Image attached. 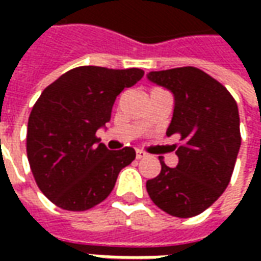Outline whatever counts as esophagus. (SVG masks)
Instances as JSON below:
<instances>
[{
  "label": "esophagus",
  "mask_w": 261,
  "mask_h": 261,
  "mask_svg": "<svg viewBox=\"0 0 261 261\" xmlns=\"http://www.w3.org/2000/svg\"><path fill=\"white\" fill-rule=\"evenodd\" d=\"M146 156H148V154L144 152V151H141V149H138V151H136V158H138V160H144V158H146Z\"/></svg>",
  "instance_id": "34e87169"
}]
</instances>
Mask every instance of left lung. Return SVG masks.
Listing matches in <instances>:
<instances>
[{
  "mask_svg": "<svg viewBox=\"0 0 261 261\" xmlns=\"http://www.w3.org/2000/svg\"><path fill=\"white\" fill-rule=\"evenodd\" d=\"M148 80L174 94L167 136H178L175 168L166 166L146 181L151 200L168 215L192 218L224 193L241 145L238 106L215 78L195 66L152 71Z\"/></svg>",
  "mask_w": 261,
  "mask_h": 261,
  "instance_id": "left-lung-1",
  "label": "left lung"
}]
</instances>
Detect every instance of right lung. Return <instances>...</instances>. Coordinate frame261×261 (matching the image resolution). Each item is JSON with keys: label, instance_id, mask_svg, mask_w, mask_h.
Wrapping results in <instances>:
<instances>
[{"label": "right lung", "instance_id": "1", "mask_svg": "<svg viewBox=\"0 0 261 261\" xmlns=\"http://www.w3.org/2000/svg\"><path fill=\"white\" fill-rule=\"evenodd\" d=\"M144 76L139 68L76 66L43 90L27 125V158L42 193L58 207L81 212L112 193L135 149L109 151L95 132L112 116L115 100Z\"/></svg>", "mask_w": 261, "mask_h": 261}]
</instances>
